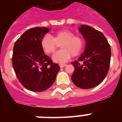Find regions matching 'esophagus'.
<instances>
[{"mask_svg": "<svg viewBox=\"0 0 122 122\" xmlns=\"http://www.w3.org/2000/svg\"><path fill=\"white\" fill-rule=\"evenodd\" d=\"M66 66V64H60V65H59V66H60L61 68H63V67Z\"/></svg>", "mask_w": 122, "mask_h": 122, "instance_id": "obj_1", "label": "esophagus"}]
</instances>
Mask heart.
Instances as JSON below:
<instances>
[{"instance_id":"b5f03b06","label":"heart","mask_w":122,"mask_h":122,"mask_svg":"<svg viewBox=\"0 0 122 122\" xmlns=\"http://www.w3.org/2000/svg\"><path fill=\"white\" fill-rule=\"evenodd\" d=\"M57 44H61L62 49L52 57L56 63H63L67 61L71 56L73 57L80 55L84 47L85 41L80 35H75L74 33L69 30H63L56 31L52 37L45 35L41 41V47L47 54L55 52Z\"/></svg>"}]
</instances>
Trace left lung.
Returning <instances> with one entry per match:
<instances>
[{
    "label": "left lung",
    "mask_w": 122,
    "mask_h": 122,
    "mask_svg": "<svg viewBox=\"0 0 122 122\" xmlns=\"http://www.w3.org/2000/svg\"><path fill=\"white\" fill-rule=\"evenodd\" d=\"M78 30L86 41V46L78 61L71 63L75 68L71 80L81 89H91L101 83L108 74L111 47L102 32L87 25H81Z\"/></svg>",
    "instance_id": "obj_1"
}]
</instances>
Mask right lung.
Instances as JSON below:
<instances>
[{
    "instance_id": "right-lung-1",
    "label": "right lung",
    "mask_w": 122,
    "mask_h": 122,
    "mask_svg": "<svg viewBox=\"0 0 122 122\" xmlns=\"http://www.w3.org/2000/svg\"><path fill=\"white\" fill-rule=\"evenodd\" d=\"M49 31L46 27L30 28L14 44L12 57L14 72L20 83L30 91L41 92L49 88L60 70L41 47V39Z\"/></svg>"
}]
</instances>
